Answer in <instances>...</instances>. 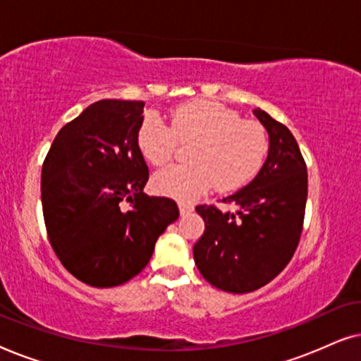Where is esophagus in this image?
Masks as SVG:
<instances>
[{"label": "esophagus", "mask_w": 361, "mask_h": 361, "mask_svg": "<svg viewBox=\"0 0 361 361\" xmlns=\"http://www.w3.org/2000/svg\"><path fill=\"white\" fill-rule=\"evenodd\" d=\"M179 210H180V215L190 214V212L194 210V204H190V202L180 200V202H179Z\"/></svg>", "instance_id": "34e87169"}]
</instances>
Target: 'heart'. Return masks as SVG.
<instances>
[{
    "label": "heart",
    "mask_w": 361,
    "mask_h": 361,
    "mask_svg": "<svg viewBox=\"0 0 361 361\" xmlns=\"http://www.w3.org/2000/svg\"><path fill=\"white\" fill-rule=\"evenodd\" d=\"M194 141L187 159L154 179L161 194L192 200L210 189L235 190L256 176L268 152V136L259 123L241 120L228 106L194 100L172 111L171 128L154 113H147L137 130V146L151 164L166 166L177 142Z\"/></svg>",
    "instance_id": "heart-1"
}]
</instances>
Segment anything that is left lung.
<instances>
[{
    "label": "left lung",
    "instance_id": "left-lung-1",
    "mask_svg": "<svg viewBox=\"0 0 361 361\" xmlns=\"http://www.w3.org/2000/svg\"><path fill=\"white\" fill-rule=\"evenodd\" d=\"M253 113L268 131L269 151L255 179L221 200L236 212L195 207L205 221L194 245L197 268L212 286L233 294L263 288L288 266L307 200V167L293 133L259 108Z\"/></svg>",
    "mask_w": 361,
    "mask_h": 361
}]
</instances>
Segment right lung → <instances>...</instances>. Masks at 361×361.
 Returning a JSON list of instances; mask_svg holds the SVG:
<instances>
[{"label":"right lung","instance_id":"add662e5","mask_svg":"<svg viewBox=\"0 0 361 361\" xmlns=\"http://www.w3.org/2000/svg\"><path fill=\"white\" fill-rule=\"evenodd\" d=\"M142 108L145 102L93 103L59 131L42 166L49 241L63 268L93 288L140 274L179 219L174 200L142 192L149 179L137 146Z\"/></svg>","mask_w":361,"mask_h":361}]
</instances>
